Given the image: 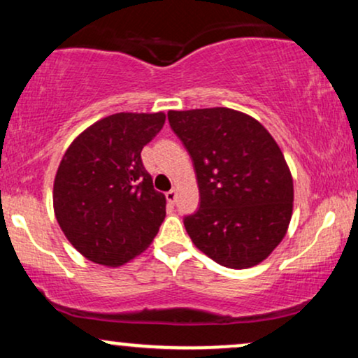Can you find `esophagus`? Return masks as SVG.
Listing matches in <instances>:
<instances>
[{"instance_id":"34e87169","label":"esophagus","mask_w":358,"mask_h":358,"mask_svg":"<svg viewBox=\"0 0 358 358\" xmlns=\"http://www.w3.org/2000/svg\"><path fill=\"white\" fill-rule=\"evenodd\" d=\"M176 195H178V192H176V188H171L170 192H166V200L170 203H175L176 202Z\"/></svg>"}]
</instances>
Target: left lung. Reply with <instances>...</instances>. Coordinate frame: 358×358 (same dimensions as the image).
<instances>
[{"instance_id": "8db88e82", "label": "left lung", "mask_w": 358, "mask_h": 358, "mask_svg": "<svg viewBox=\"0 0 358 358\" xmlns=\"http://www.w3.org/2000/svg\"><path fill=\"white\" fill-rule=\"evenodd\" d=\"M192 156L200 208L183 224L196 249L220 266H257L285 239L293 176L281 148L257 119L229 108L168 110Z\"/></svg>"}]
</instances>
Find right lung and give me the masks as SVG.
Instances as JSON below:
<instances>
[{
    "label": "right lung",
    "instance_id": "add662e5",
    "mask_svg": "<svg viewBox=\"0 0 358 358\" xmlns=\"http://www.w3.org/2000/svg\"><path fill=\"white\" fill-rule=\"evenodd\" d=\"M165 113L102 117L71 143L53 182V212L69 242L89 261L119 268L148 249L166 215L141 151Z\"/></svg>",
    "mask_w": 358,
    "mask_h": 358
}]
</instances>
